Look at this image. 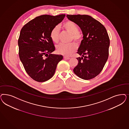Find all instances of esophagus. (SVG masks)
Wrapping results in <instances>:
<instances>
[{"label":"esophagus","mask_w":129,"mask_h":129,"mask_svg":"<svg viewBox=\"0 0 129 129\" xmlns=\"http://www.w3.org/2000/svg\"><path fill=\"white\" fill-rule=\"evenodd\" d=\"M63 58H64L65 59H67V60H69V59H70V57H66V56H64V57H63Z\"/></svg>","instance_id":"34e87169"}]
</instances>
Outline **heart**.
<instances>
[{
  "mask_svg": "<svg viewBox=\"0 0 129 129\" xmlns=\"http://www.w3.org/2000/svg\"><path fill=\"white\" fill-rule=\"evenodd\" d=\"M62 27L65 30L72 35V39L77 43L82 41L83 37L79 33V28L78 25L73 21H67L63 23ZM59 29L57 26H55L51 30L50 37L51 40L54 43H58L59 42ZM77 46L75 43L70 44H60L56 46V51L58 53L64 56H70L76 50Z\"/></svg>",
  "mask_w": 129,
  "mask_h": 129,
  "instance_id": "obj_1",
  "label": "heart"
}]
</instances>
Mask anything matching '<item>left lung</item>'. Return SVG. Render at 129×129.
Segmentation results:
<instances>
[{"label":"left lung","mask_w":129,"mask_h":129,"mask_svg":"<svg viewBox=\"0 0 129 129\" xmlns=\"http://www.w3.org/2000/svg\"><path fill=\"white\" fill-rule=\"evenodd\" d=\"M80 27L83 35L76 58L78 62L74 72L84 80L94 78L103 70L109 56L110 39L106 29L100 22L86 15H67Z\"/></svg>","instance_id":"obj_1"}]
</instances>
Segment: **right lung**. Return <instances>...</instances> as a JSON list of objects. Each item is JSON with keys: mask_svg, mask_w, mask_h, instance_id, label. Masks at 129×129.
Instances as JSON below:
<instances>
[{"mask_svg": "<svg viewBox=\"0 0 129 129\" xmlns=\"http://www.w3.org/2000/svg\"><path fill=\"white\" fill-rule=\"evenodd\" d=\"M65 16L64 14L40 16L21 29L18 40L19 58L27 74L37 82L51 78L58 62L63 58L62 55L51 54L55 47L50 34Z\"/></svg>", "mask_w": 129, "mask_h": 129, "instance_id": "right-lung-1", "label": "right lung"}]
</instances>
